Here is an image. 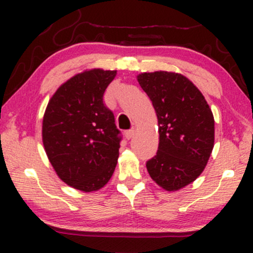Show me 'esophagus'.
<instances>
[{
	"mask_svg": "<svg viewBox=\"0 0 253 253\" xmlns=\"http://www.w3.org/2000/svg\"><path fill=\"white\" fill-rule=\"evenodd\" d=\"M133 135H134V129H128L125 132V138L126 139H130Z\"/></svg>",
	"mask_w": 253,
	"mask_h": 253,
	"instance_id": "obj_1",
	"label": "esophagus"
}]
</instances>
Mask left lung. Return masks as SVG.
I'll list each match as a JSON object with an SVG mask.
<instances>
[{"label": "left lung", "mask_w": 253, "mask_h": 253, "mask_svg": "<svg viewBox=\"0 0 253 253\" xmlns=\"http://www.w3.org/2000/svg\"><path fill=\"white\" fill-rule=\"evenodd\" d=\"M138 82L158 119V151L146 162L147 171L163 189L178 190L207 165L214 146L213 113L201 91L181 74L145 72Z\"/></svg>", "instance_id": "left-lung-1"}]
</instances>
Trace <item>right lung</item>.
Wrapping results in <instances>:
<instances>
[{"label":"right lung","mask_w":253,"mask_h":253,"mask_svg":"<svg viewBox=\"0 0 253 253\" xmlns=\"http://www.w3.org/2000/svg\"><path fill=\"white\" fill-rule=\"evenodd\" d=\"M117 71L92 69L71 77L51 97L42 120V143L52 167L75 189L95 191L108 183L121 135L103 102Z\"/></svg>","instance_id":"right-lung-1"}]
</instances>
